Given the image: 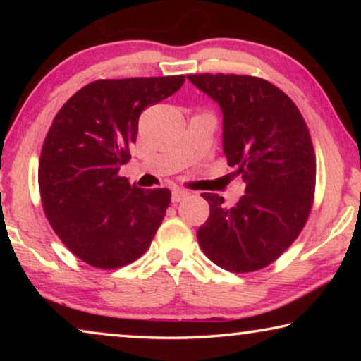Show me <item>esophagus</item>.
<instances>
[{
  "instance_id": "34e87169",
  "label": "esophagus",
  "mask_w": 361,
  "mask_h": 361,
  "mask_svg": "<svg viewBox=\"0 0 361 361\" xmlns=\"http://www.w3.org/2000/svg\"><path fill=\"white\" fill-rule=\"evenodd\" d=\"M188 195H189V192H188V191H185V189L173 188V189H172V202L178 204V202H181L183 199H186Z\"/></svg>"
}]
</instances>
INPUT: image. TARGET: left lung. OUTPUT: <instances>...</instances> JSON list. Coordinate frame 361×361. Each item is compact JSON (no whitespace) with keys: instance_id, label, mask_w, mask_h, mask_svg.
<instances>
[{"instance_id":"obj_1","label":"left lung","mask_w":361,"mask_h":361,"mask_svg":"<svg viewBox=\"0 0 361 361\" xmlns=\"http://www.w3.org/2000/svg\"><path fill=\"white\" fill-rule=\"evenodd\" d=\"M188 79L223 111V149L245 194L228 209L204 192L209 219L197 231L202 252L234 274L272 264L301 234L314 205L315 149L301 111L262 78L202 73Z\"/></svg>"}]
</instances>
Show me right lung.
<instances>
[{
    "mask_svg": "<svg viewBox=\"0 0 361 361\" xmlns=\"http://www.w3.org/2000/svg\"><path fill=\"white\" fill-rule=\"evenodd\" d=\"M185 75L97 79L65 102L38 167L42 210L70 252L118 269L149 248L170 205L166 188L140 189L119 175L143 109L173 95Z\"/></svg>",
    "mask_w": 361,
    "mask_h": 361,
    "instance_id": "add662e5",
    "label": "right lung"
}]
</instances>
